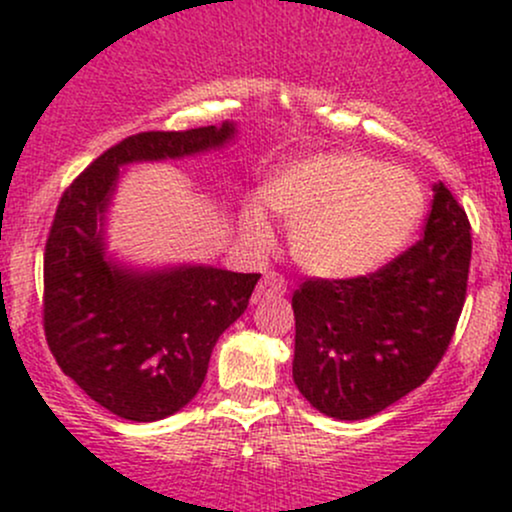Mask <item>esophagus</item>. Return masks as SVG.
<instances>
[{
    "mask_svg": "<svg viewBox=\"0 0 512 512\" xmlns=\"http://www.w3.org/2000/svg\"><path fill=\"white\" fill-rule=\"evenodd\" d=\"M286 296V279L276 272H267L262 276L260 286H257L255 298L262 301V298H281Z\"/></svg>",
    "mask_w": 512,
    "mask_h": 512,
    "instance_id": "34e87169",
    "label": "esophagus"
}]
</instances>
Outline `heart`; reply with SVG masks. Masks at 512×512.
Returning <instances> with one entry per match:
<instances>
[{
    "instance_id": "heart-1",
    "label": "heart",
    "mask_w": 512,
    "mask_h": 512,
    "mask_svg": "<svg viewBox=\"0 0 512 512\" xmlns=\"http://www.w3.org/2000/svg\"><path fill=\"white\" fill-rule=\"evenodd\" d=\"M264 202L291 223V255L310 274L354 279L380 269L407 245L424 211L409 170L361 154H317L274 175ZM252 238H267L262 209H245Z\"/></svg>"
}]
</instances>
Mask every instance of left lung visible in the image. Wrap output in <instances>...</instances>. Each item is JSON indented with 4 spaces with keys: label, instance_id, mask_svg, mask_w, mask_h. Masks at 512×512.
<instances>
[{
    "label": "left lung",
    "instance_id": "1",
    "mask_svg": "<svg viewBox=\"0 0 512 512\" xmlns=\"http://www.w3.org/2000/svg\"><path fill=\"white\" fill-rule=\"evenodd\" d=\"M443 182L424 238L354 279H305L293 293V380L322 414L358 421L424 385L448 351L467 296L472 236Z\"/></svg>",
    "mask_w": 512,
    "mask_h": 512
}]
</instances>
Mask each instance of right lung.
<instances>
[{
    "mask_svg": "<svg viewBox=\"0 0 512 512\" xmlns=\"http://www.w3.org/2000/svg\"><path fill=\"white\" fill-rule=\"evenodd\" d=\"M233 137V122L132 134L57 204L43 262L45 339L62 373L120 419L149 424L185 407L260 279L204 264L139 272L108 260L103 226L120 166L195 156Z\"/></svg>",
    "mask_w": 512,
    "mask_h": 512,
    "instance_id": "1",
    "label": "right lung"
}]
</instances>
